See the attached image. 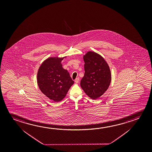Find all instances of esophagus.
I'll list each match as a JSON object with an SVG mask.
<instances>
[{
    "label": "esophagus",
    "mask_w": 152,
    "mask_h": 152,
    "mask_svg": "<svg viewBox=\"0 0 152 152\" xmlns=\"http://www.w3.org/2000/svg\"><path fill=\"white\" fill-rule=\"evenodd\" d=\"M79 80H80V78L77 77V78H76L75 79V83H78L79 82Z\"/></svg>",
    "instance_id": "esophagus-1"
}]
</instances>
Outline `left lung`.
<instances>
[{"label": "left lung", "mask_w": 152, "mask_h": 152, "mask_svg": "<svg viewBox=\"0 0 152 152\" xmlns=\"http://www.w3.org/2000/svg\"><path fill=\"white\" fill-rule=\"evenodd\" d=\"M85 74L80 86L88 96L96 99L107 91L111 81L109 66L101 55L88 51L83 56Z\"/></svg>", "instance_id": "left-lung-1"}]
</instances>
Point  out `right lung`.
<instances>
[{
	"instance_id": "1",
	"label": "right lung",
	"mask_w": 152,
	"mask_h": 152,
	"mask_svg": "<svg viewBox=\"0 0 152 152\" xmlns=\"http://www.w3.org/2000/svg\"><path fill=\"white\" fill-rule=\"evenodd\" d=\"M66 57L48 58L40 65L37 72V83L40 90L55 102L63 100L74 83L69 73L62 68L61 61Z\"/></svg>"
}]
</instances>
